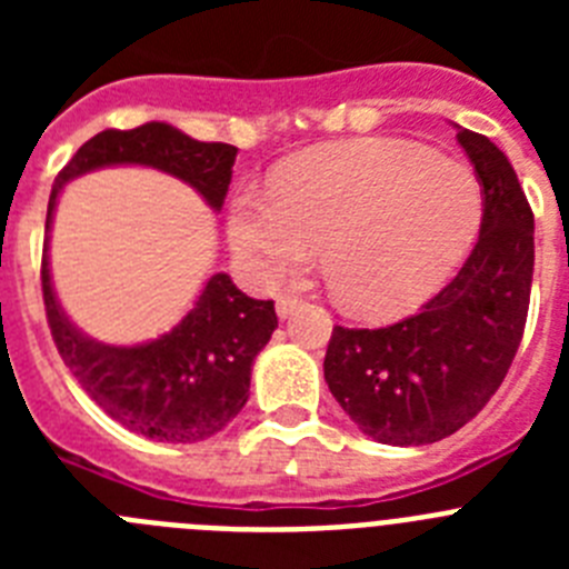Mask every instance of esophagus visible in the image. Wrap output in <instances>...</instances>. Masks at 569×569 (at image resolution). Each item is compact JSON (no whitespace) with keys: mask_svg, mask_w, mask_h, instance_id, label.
I'll return each instance as SVG.
<instances>
[{"mask_svg":"<svg viewBox=\"0 0 569 569\" xmlns=\"http://www.w3.org/2000/svg\"><path fill=\"white\" fill-rule=\"evenodd\" d=\"M301 305V296H296V293H281L279 299H276V313L281 316V319H288L290 313H293L296 308H299Z\"/></svg>","mask_w":569,"mask_h":569,"instance_id":"34e87169","label":"esophagus"}]
</instances>
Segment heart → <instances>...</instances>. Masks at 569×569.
Returning a JSON list of instances; mask_svg holds the SVG:
<instances>
[{"mask_svg": "<svg viewBox=\"0 0 569 569\" xmlns=\"http://www.w3.org/2000/svg\"><path fill=\"white\" fill-rule=\"evenodd\" d=\"M481 202L467 162L376 136L299 156L276 173L273 190H236L228 239L268 284L301 273L321 248L333 299L381 316L421 301L459 268Z\"/></svg>", "mask_w": 569, "mask_h": 569, "instance_id": "obj_1", "label": "heart"}]
</instances>
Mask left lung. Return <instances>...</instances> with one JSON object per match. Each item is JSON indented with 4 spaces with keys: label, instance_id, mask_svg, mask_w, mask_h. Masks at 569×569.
<instances>
[{
    "label": "left lung",
    "instance_id": "1",
    "mask_svg": "<svg viewBox=\"0 0 569 569\" xmlns=\"http://www.w3.org/2000/svg\"><path fill=\"white\" fill-rule=\"evenodd\" d=\"M485 196L479 241L453 281L387 328L336 325L325 381L365 436L419 447L453 436L505 381L530 308L532 210L519 176L481 133H456Z\"/></svg>",
    "mask_w": 569,
    "mask_h": 569
}]
</instances>
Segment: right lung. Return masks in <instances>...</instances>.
Masks as SVG:
<instances>
[{
	"instance_id": "1",
	"label": "right lung",
	"mask_w": 569,
	"mask_h": 569,
	"mask_svg": "<svg viewBox=\"0 0 569 569\" xmlns=\"http://www.w3.org/2000/svg\"><path fill=\"white\" fill-rule=\"evenodd\" d=\"M236 148L196 142L173 124L148 122L133 130H102L59 170L48 202L50 233L64 182L110 164L164 170L222 210L233 176ZM42 296L50 336L70 373L104 413L139 436L170 445H193L216 436L248 401L250 367L279 328L273 301L250 299L213 273L179 325L144 345L116 347L93 341L70 325L50 284L48 239L42 253Z\"/></svg>"
}]
</instances>
